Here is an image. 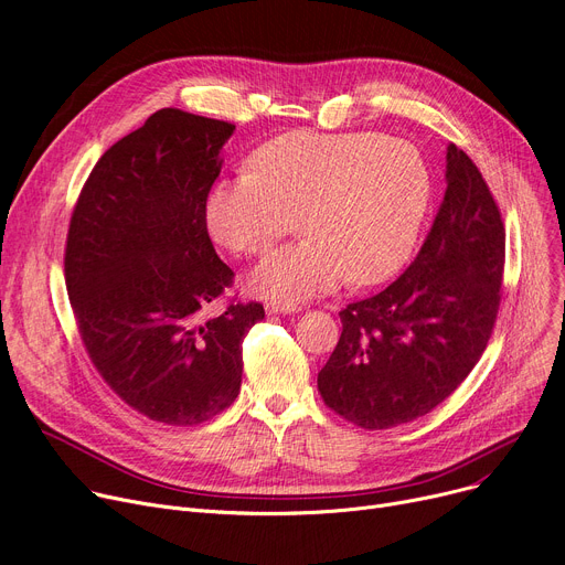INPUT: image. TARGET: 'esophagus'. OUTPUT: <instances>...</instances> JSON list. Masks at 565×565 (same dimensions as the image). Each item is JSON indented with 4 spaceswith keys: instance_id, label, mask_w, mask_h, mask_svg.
Here are the masks:
<instances>
[{
    "instance_id": "1",
    "label": "esophagus",
    "mask_w": 565,
    "mask_h": 565,
    "mask_svg": "<svg viewBox=\"0 0 565 565\" xmlns=\"http://www.w3.org/2000/svg\"><path fill=\"white\" fill-rule=\"evenodd\" d=\"M299 310H301L299 303H285V301H268L266 303L268 315H291V312H299Z\"/></svg>"
}]
</instances>
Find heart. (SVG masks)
I'll return each instance as SVG.
<instances>
[{"label":"heart","mask_w":565,"mask_h":565,"mask_svg":"<svg viewBox=\"0 0 565 565\" xmlns=\"http://www.w3.org/2000/svg\"><path fill=\"white\" fill-rule=\"evenodd\" d=\"M429 195L433 174L407 140L291 130L250 156V172L211 188L204 221L216 244L257 257L299 218L306 236L268 255L250 285L264 297L301 301L347 278L372 285L397 271L416 244Z\"/></svg>","instance_id":"b5f03b06"}]
</instances>
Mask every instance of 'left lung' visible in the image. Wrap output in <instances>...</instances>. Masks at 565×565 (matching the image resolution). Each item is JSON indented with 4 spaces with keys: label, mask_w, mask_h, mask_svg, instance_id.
Masks as SVG:
<instances>
[{
    "label": "left lung",
    "mask_w": 565,
    "mask_h": 565,
    "mask_svg": "<svg viewBox=\"0 0 565 565\" xmlns=\"http://www.w3.org/2000/svg\"><path fill=\"white\" fill-rule=\"evenodd\" d=\"M446 181L416 259L384 291L340 310V340L317 374L324 405L363 429L433 412L467 380L494 331L505 264L501 211L455 145Z\"/></svg>",
    "instance_id": "8db88e82"
}]
</instances>
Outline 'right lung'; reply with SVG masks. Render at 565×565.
<instances>
[{"label": "right lung", "mask_w": 565, "mask_h": 565, "mask_svg": "<svg viewBox=\"0 0 565 565\" xmlns=\"http://www.w3.org/2000/svg\"><path fill=\"white\" fill-rule=\"evenodd\" d=\"M234 124L163 107L107 149L73 206L64 274L87 354L130 409L200 425L238 395L257 301L204 310L234 285L204 202Z\"/></svg>", "instance_id": "obj_1"}]
</instances>
